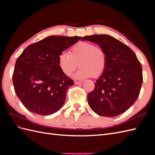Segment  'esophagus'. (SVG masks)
Masks as SVG:
<instances>
[{
	"label": "esophagus",
	"instance_id": "34e87169",
	"mask_svg": "<svg viewBox=\"0 0 155 155\" xmlns=\"http://www.w3.org/2000/svg\"><path fill=\"white\" fill-rule=\"evenodd\" d=\"M74 83H75V84H76V85H78V84L82 83H83V81H75Z\"/></svg>",
	"mask_w": 155,
	"mask_h": 155
}]
</instances>
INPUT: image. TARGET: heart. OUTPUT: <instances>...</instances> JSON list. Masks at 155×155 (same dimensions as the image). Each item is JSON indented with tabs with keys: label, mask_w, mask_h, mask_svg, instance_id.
<instances>
[{
	"label": "heart",
	"mask_w": 155,
	"mask_h": 155,
	"mask_svg": "<svg viewBox=\"0 0 155 155\" xmlns=\"http://www.w3.org/2000/svg\"><path fill=\"white\" fill-rule=\"evenodd\" d=\"M107 56L105 49L89 42H79L69 50V54L62 53L58 58L62 72L70 76L79 67L76 78H97L103 74L107 66Z\"/></svg>",
	"instance_id": "1"
}]
</instances>
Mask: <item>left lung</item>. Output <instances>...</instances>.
<instances>
[{
	"label": "left lung",
	"instance_id": "left-lung-1",
	"mask_svg": "<svg viewBox=\"0 0 155 155\" xmlns=\"http://www.w3.org/2000/svg\"><path fill=\"white\" fill-rule=\"evenodd\" d=\"M104 48L107 66L88 94V105L100 116L114 117L124 113L137 100L143 82L142 67L128 46L109 35L83 37Z\"/></svg>",
	"mask_w": 155,
	"mask_h": 155
}]
</instances>
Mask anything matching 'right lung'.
Here are the masks:
<instances>
[{
    "label": "right lung",
    "instance_id": "1",
    "mask_svg": "<svg viewBox=\"0 0 155 155\" xmlns=\"http://www.w3.org/2000/svg\"><path fill=\"white\" fill-rule=\"evenodd\" d=\"M81 38L49 36L29 45L17 58L13 84L17 97L28 110L47 116L62 107L74 81L61 70L58 58Z\"/></svg>",
    "mask_w": 155,
    "mask_h": 155
}]
</instances>
